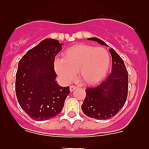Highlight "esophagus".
I'll use <instances>...</instances> for the list:
<instances>
[{"label": "esophagus", "instance_id": "1", "mask_svg": "<svg viewBox=\"0 0 149 149\" xmlns=\"http://www.w3.org/2000/svg\"><path fill=\"white\" fill-rule=\"evenodd\" d=\"M77 88V86H74V85H71L70 86V91L71 92H72V91H74V89H76Z\"/></svg>", "mask_w": 149, "mask_h": 149}]
</instances>
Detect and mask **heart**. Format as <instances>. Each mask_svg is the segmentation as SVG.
I'll return each instance as SVG.
<instances>
[{
  "mask_svg": "<svg viewBox=\"0 0 149 149\" xmlns=\"http://www.w3.org/2000/svg\"><path fill=\"white\" fill-rule=\"evenodd\" d=\"M110 66V54L102 47L79 44L67 48L62 59L56 60V73L66 82L74 78L77 72L83 82L95 84L106 76Z\"/></svg>",
  "mask_w": 149,
  "mask_h": 149,
  "instance_id": "heart-1",
  "label": "heart"
}]
</instances>
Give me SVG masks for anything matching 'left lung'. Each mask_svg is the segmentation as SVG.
<instances>
[{"instance_id": "1", "label": "left lung", "mask_w": 149, "mask_h": 149, "mask_svg": "<svg viewBox=\"0 0 149 149\" xmlns=\"http://www.w3.org/2000/svg\"><path fill=\"white\" fill-rule=\"evenodd\" d=\"M103 45L105 42L98 38H89ZM112 56V72L105 81L95 87L86 89V97L81 109L88 117L107 119L116 115L125 105L128 92V72L125 63L113 49Z\"/></svg>"}]
</instances>
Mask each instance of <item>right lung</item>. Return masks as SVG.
Segmentation results:
<instances>
[{"label":"right lung","mask_w":149,"mask_h":149,"mask_svg":"<svg viewBox=\"0 0 149 149\" xmlns=\"http://www.w3.org/2000/svg\"><path fill=\"white\" fill-rule=\"evenodd\" d=\"M61 49L59 41L45 39L29 50L18 63L17 99L22 110L33 120H48L58 115L70 93L69 86H59L55 81V56Z\"/></svg>","instance_id":"right-lung-1"}]
</instances>
